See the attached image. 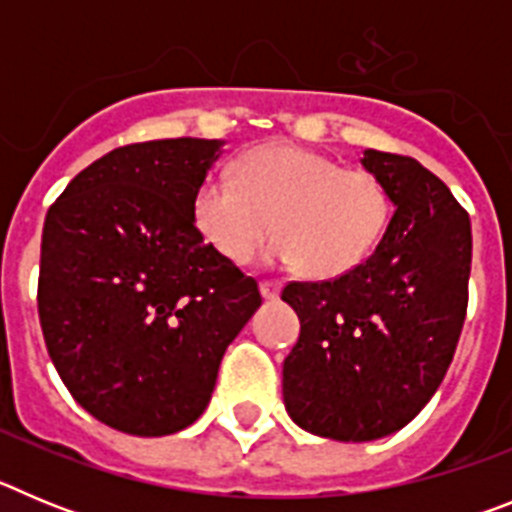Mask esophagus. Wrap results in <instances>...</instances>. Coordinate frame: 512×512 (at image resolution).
<instances>
[{"instance_id":"esophagus-1","label":"esophagus","mask_w":512,"mask_h":512,"mask_svg":"<svg viewBox=\"0 0 512 512\" xmlns=\"http://www.w3.org/2000/svg\"><path fill=\"white\" fill-rule=\"evenodd\" d=\"M259 287L264 300H277L279 292H282V282H279V279H261Z\"/></svg>"}]
</instances>
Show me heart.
Masks as SVG:
<instances>
[{
    "label": "heart",
    "instance_id": "heart-1",
    "mask_svg": "<svg viewBox=\"0 0 512 512\" xmlns=\"http://www.w3.org/2000/svg\"><path fill=\"white\" fill-rule=\"evenodd\" d=\"M194 223L233 264H246L269 230L277 261H300L312 277H341L372 253L392 217V194L377 174L343 169L300 146L248 151L235 179L207 176L192 202Z\"/></svg>",
    "mask_w": 512,
    "mask_h": 512
}]
</instances>
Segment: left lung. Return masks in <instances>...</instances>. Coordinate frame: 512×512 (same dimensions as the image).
<instances>
[{
    "label": "left lung",
    "mask_w": 512,
    "mask_h": 512,
    "mask_svg": "<svg viewBox=\"0 0 512 512\" xmlns=\"http://www.w3.org/2000/svg\"><path fill=\"white\" fill-rule=\"evenodd\" d=\"M397 205L377 251L323 282H289L300 338L282 392L300 428L374 441L408 425L454 359L469 302L472 228L449 187L415 158L364 151Z\"/></svg>",
    "instance_id": "left-lung-1"
}]
</instances>
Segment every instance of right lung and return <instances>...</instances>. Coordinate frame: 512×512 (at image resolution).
I'll return each mask as SVG.
<instances>
[{"mask_svg":"<svg viewBox=\"0 0 512 512\" xmlns=\"http://www.w3.org/2000/svg\"><path fill=\"white\" fill-rule=\"evenodd\" d=\"M220 140L120 146L76 174L45 215L38 312L81 408L130 436L205 413L225 348L261 305L259 282L194 223Z\"/></svg>","mask_w":512,"mask_h":512,"instance_id":"obj_1","label":"right lung"}]
</instances>
